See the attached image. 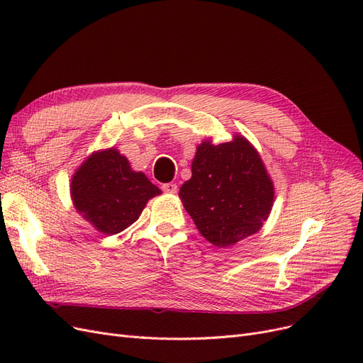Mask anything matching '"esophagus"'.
<instances>
[{
    "mask_svg": "<svg viewBox=\"0 0 363 363\" xmlns=\"http://www.w3.org/2000/svg\"><path fill=\"white\" fill-rule=\"evenodd\" d=\"M162 189H163L164 192H168V194H177L179 186L175 184V183H163V184H162Z\"/></svg>",
    "mask_w": 363,
    "mask_h": 363,
    "instance_id": "1",
    "label": "esophagus"
}]
</instances>
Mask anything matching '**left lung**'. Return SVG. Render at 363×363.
I'll return each instance as SVG.
<instances>
[{"label": "left lung", "mask_w": 363, "mask_h": 363, "mask_svg": "<svg viewBox=\"0 0 363 363\" xmlns=\"http://www.w3.org/2000/svg\"><path fill=\"white\" fill-rule=\"evenodd\" d=\"M179 195L200 233L228 247L256 233L271 212L274 186L257 151L244 138L212 145L203 142L192 162V177Z\"/></svg>", "instance_id": "left-lung-1"}]
</instances>
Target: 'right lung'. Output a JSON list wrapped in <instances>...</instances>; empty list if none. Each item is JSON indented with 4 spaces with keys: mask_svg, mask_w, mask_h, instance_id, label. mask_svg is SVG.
<instances>
[{
    "mask_svg": "<svg viewBox=\"0 0 363 363\" xmlns=\"http://www.w3.org/2000/svg\"><path fill=\"white\" fill-rule=\"evenodd\" d=\"M71 194L79 211L96 230L116 235L138 221L147 201L160 194L145 174L131 171L116 150L87 159L75 172Z\"/></svg>",
    "mask_w": 363,
    "mask_h": 363,
    "instance_id": "add662e5",
    "label": "right lung"
}]
</instances>
